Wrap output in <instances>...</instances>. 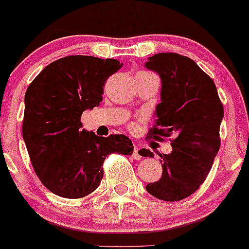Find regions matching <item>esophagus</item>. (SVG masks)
I'll list each match as a JSON object with an SVG mask.
<instances>
[{
    "mask_svg": "<svg viewBox=\"0 0 249 249\" xmlns=\"http://www.w3.org/2000/svg\"><path fill=\"white\" fill-rule=\"evenodd\" d=\"M138 150H139V149H138V147H137V146H135V147H133V154H132V157H133V158H135V160H141V158H142V156L138 154Z\"/></svg>",
    "mask_w": 249,
    "mask_h": 249,
    "instance_id": "34e87169",
    "label": "esophagus"
}]
</instances>
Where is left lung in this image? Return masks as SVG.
<instances>
[{
	"label": "left lung",
	"mask_w": 249,
	"mask_h": 249,
	"mask_svg": "<svg viewBox=\"0 0 249 249\" xmlns=\"http://www.w3.org/2000/svg\"><path fill=\"white\" fill-rule=\"evenodd\" d=\"M147 70L160 78V103L155 111L156 139L174 135L173 151L162 157L160 181L149 183L146 191L163 201H179L195 193L204 182L220 149L223 106L216 86L194 60L176 53L147 58ZM141 156L152 157L150 150Z\"/></svg>",
	"instance_id": "obj_1"
}]
</instances>
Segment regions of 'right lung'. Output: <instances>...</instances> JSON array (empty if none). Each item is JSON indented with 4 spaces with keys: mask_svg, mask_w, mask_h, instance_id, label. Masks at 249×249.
I'll return each mask as SVG.
<instances>
[{
    "mask_svg": "<svg viewBox=\"0 0 249 249\" xmlns=\"http://www.w3.org/2000/svg\"><path fill=\"white\" fill-rule=\"evenodd\" d=\"M123 64L116 59L71 55L52 62L24 95L23 141L42 184L55 195L80 198L102 182L107 155L133 152L124 135L99 137L80 122L103 100L105 81Z\"/></svg>",
    "mask_w": 249,
    "mask_h": 249,
    "instance_id": "add662e5",
    "label": "right lung"
}]
</instances>
